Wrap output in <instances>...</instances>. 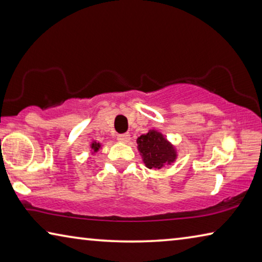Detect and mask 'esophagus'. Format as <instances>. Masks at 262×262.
<instances>
[{
	"label": "esophagus",
	"mask_w": 262,
	"mask_h": 262,
	"mask_svg": "<svg viewBox=\"0 0 262 262\" xmlns=\"http://www.w3.org/2000/svg\"><path fill=\"white\" fill-rule=\"evenodd\" d=\"M118 140L120 142H123V143H127V142L130 140V135L128 134V133H125V134H119Z\"/></svg>",
	"instance_id": "esophagus-1"
}]
</instances>
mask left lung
<instances>
[{
    "mask_svg": "<svg viewBox=\"0 0 262 262\" xmlns=\"http://www.w3.org/2000/svg\"><path fill=\"white\" fill-rule=\"evenodd\" d=\"M137 148L149 168H161L164 164H170L176 159L174 148L156 130L141 135L137 139Z\"/></svg>",
    "mask_w": 262,
    "mask_h": 262,
    "instance_id": "obj_1",
    "label": "left lung"
}]
</instances>
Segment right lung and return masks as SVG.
Returning a JSON list of instances; mask_svg holds the SVG:
<instances>
[{
    "label": "right lung",
    "instance_id": "right-lung-1",
    "mask_svg": "<svg viewBox=\"0 0 262 262\" xmlns=\"http://www.w3.org/2000/svg\"><path fill=\"white\" fill-rule=\"evenodd\" d=\"M99 147H100V144L99 143H96V142H94V143L91 144V148L95 150V151H97V150L99 149Z\"/></svg>",
    "mask_w": 262,
    "mask_h": 262
}]
</instances>
